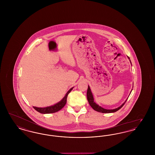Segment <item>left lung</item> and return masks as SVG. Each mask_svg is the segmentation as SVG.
Segmentation results:
<instances>
[{
	"mask_svg": "<svg viewBox=\"0 0 155 155\" xmlns=\"http://www.w3.org/2000/svg\"><path fill=\"white\" fill-rule=\"evenodd\" d=\"M128 58L130 59L129 57H128ZM130 62H131V60H130ZM133 90V89H132ZM131 90V91H132ZM130 92V94H131ZM87 99H88V101L89 104H90V106L92 107V109L94 110H95V111H97L98 112H100V113H114V112H116L117 111H118L119 109H120L123 106V105L125 104L127 99L125 100V102L124 103H123L121 106H120L117 108H116V109H104L103 107H102L101 106H99L97 104H96L95 102H94V96H93V94L91 92V88L89 87V86L88 85V90H87Z\"/></svg>",
	"mask_w": 155,
	"mask_h": 155,
	"instance_id": "1",
	"label": "left lung"
}]
</instances>
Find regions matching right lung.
<instances>
[{
    "mask_svg": "<svg viewBox=\"0 0 155 155\" xmlns=\"http://www.w3.org/2000/svg\"><path fill=\"white\" fill-rule=\"evenodd\" d=\"M73 89V87L70 89L68 90V91L67 92L65 96H64V97L58 103H56L54 105L48 106L46 107H38L35 106H33V107L37 111L41 113H42V114H49V113H53L57 112L60 110H61L65 106V104H66L67 96Z\"/></svg>",
    "mask_w": 155,
    "mask_h": 155,
    "instance_id": "right-lung-1",
    "label": "right lung"
}]
</instances>
